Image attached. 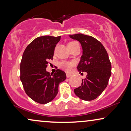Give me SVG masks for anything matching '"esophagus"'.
<instances>
[{"label": "esophagus", "mask_w": 131, "mask_h": 131, "mask_svg": "<svg viewBox=\"0 0 131 131\" xmlns=\"http://www.w3.org/2000/svg\"><path fill=\"white\" fill-rule=\"evenodd\" d=\"M71 76H72V75H71V74H67V78L70 77Z\"/></svg>", "instance_id": "esophagus-1"}]
</instances>
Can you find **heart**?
Listing matches in <instances>:
<instances>
[{
	"label": "heart",
	"instance_id": "b5f03b06",
	"mask_svg": "<svg viewBox=\"0 0 131 131\" xmlns=\"http://www.w3.org/2000/svg\"><path fill=\"white\" fill-rule=\"evenodd\" d=\"M76 42H71L68 43V45L76 43ZM75 65V62L74 61H62L59 63V67L66 72H70Z\"/></svg>",
	"mask_w": 131,
	"mask_h": 131
}]
</instances>
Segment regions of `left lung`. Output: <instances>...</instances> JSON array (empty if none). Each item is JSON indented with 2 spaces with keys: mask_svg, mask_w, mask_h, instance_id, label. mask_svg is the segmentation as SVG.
Masks as SVG:
<instances>
[{
  "mask_svg": "<svg viewBox=\"0 0 131 131\" xmlns=\"http://www.w3.org/2000/svg\"><path fill=\"white\" fill-rule=\"evenodd\" d=\"M69 37L81 43L83 55L77 68L80 73H87L80 86L74 89V93L82 100H94L106 88L111 75L108 54L101 42L92 36L76 34Z\"/></svg>",
  "mask_w": 131,
  "mask_h": 131,
  "instance_id": "8db88e82",
  "label": "left lung"
}]
</instances>
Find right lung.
<instances>
[{"label": "right lung", "mask_w": 131, "mask_h": 131, "mask_svg": "<svg viewBox=\"0 0 131 131\" xmlns=\"http://www.w3.org/2000/svg\"><path fill=\"white\" fill-rule=\"evenodd\" d=\"M61 37L44 36L37 37L26 48L20 63V80L26 94L35 102L46 104L55 98L60 82L67 78L59 69L54 74L46 71L49 60Z\"/></svg>", "instance_id": "add662e5"}]
</instances>
